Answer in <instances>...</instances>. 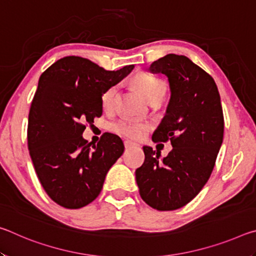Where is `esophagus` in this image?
I'll return each instance as SVG.
<instances>
[{"label":"esophagus","instance_id":"34e87169","mask_svg":"<svg viewBox=\"0 0 256 256\" xmlns=\"http://www.w3.org/2000/svg\"><path fill=\"white\" fill-rule=\"evenodd\" d=\"M124 146L125 149H131V148H136V146H138V144L131 141H124Z\"/></svg>","mask_w":256,"mask_h":256}]
</instances>
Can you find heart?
<instances>
[{
    "instance_id": "1",
    "label": "heart",
    "mask_w": 256,
    "mask_h": 256,
    "mask_svg": "<svg viewBox=\"0 0 256 256\" xmlns=\"http://www.w3.org/2000/svg\"><path fill=\"white\" fill-rule=\"evenodd\" d=\"M133 82L149 102L157 98L162 99L166 94V84L154 76L140 73L134 76ZM116 94H118V86H110L102 94V105L105 110H110L114 105ZM149 128L148 124L133 120H120L112 125V131L133 140H138L144 136L149 131Z\"/></svg>"
}]
</instances>
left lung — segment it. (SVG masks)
<instances>
[{"label": "left lung", "instance_id": "left-lung-1", "mask_svg": "<svg viewBox=\"0 0 256 256\" xmlns=\"http://www.w3.org/2000/svg\"><path fill=\"white\" fill-rule=\"evenodd\" d=\"M151 73L168 78L170 100L154 142L170 141L172 150L144 146V162L136 170L140 196L159 211L176 210L196 198L214 170L222 144L224 114L212 76L184 55L168 54L151 64Z\"/></svg>", "mask_w": 256, "mask_h": 256}]
</instances>
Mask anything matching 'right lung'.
Wrapping results in <instances>:
<instances>
[{
	"instance_id": "1",
	"label": "right lung",
	"mask_w": 256,
	"mask_h": 256,
	"mask_svg": "<svg viewBox=\"0 0 256 256\" xmlns=\"http://www.w3.org/2000/svg\"><path fill=\"white\" fill-rule=\"evenodd\" d=\"M133 68L106 71L88 58L66 56L40 76L29 112L28 149L38 180L58 204L79 209L92 203L123 154V141L115 134L104 133L92 144L82 133L102 116V94Z\"/></svg>"
}]
</instances>
